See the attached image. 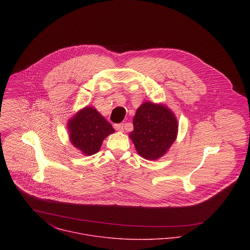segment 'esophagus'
<instances>
[{"label":"esophagus","instance_id":"obj_1","mask_svg":"<svg viewBox=\"0 0 250 250\" xmlns=\"http://www.w3.org/2000/svg\"><path fill=\"white\" fill-rule=\"evenodd\" d=\"M114 129L119 131V132H122L123 129H124V124L123 123H119V124H114Z\"/></svg>","mask_w":250,"mask_h":250}]
</instances>
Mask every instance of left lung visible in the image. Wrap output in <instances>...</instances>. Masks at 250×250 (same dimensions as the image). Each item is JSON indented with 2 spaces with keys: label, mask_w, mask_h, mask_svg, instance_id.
I'll return each instance as SVG.
<instances>
[{
  "label": "left lung",
  "mask_w": 250,
  "mask_h": 250,
  "mask_svg": "<svg viewBox=\"0 0 250 250\" xmlns=\"http://www.w3.org/2000/svg\"><path fill=\"white\" fill-rule=\"evenodd\" d=\"M134 130L129 137L138 153L146 160L163 157L175 142L178 122L173 112L162 104L144 102L133 119Z\"/></svg>",
  "instance_id": "8db88e82"
}]
</instances>
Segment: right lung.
Listing matches in <instances>:
<instances>
[{
  "mask_svg": "<svg viewBox=\"0 0 250 250\" xmlns=\"http://www.w3.org/2000/svg\"><path fill=\"white\" fill-rule=\"evenodd\" d=\"M67 128L72 144L85 156L97 153L103 141L114 133L106 118L92 107L79 110L68 121Z\"/></svg>",
  "mask_w": 250,
  "mask_h": 250,
  "instance_id": "obj_1",
  "label": "right lung"
}]
</instances>
